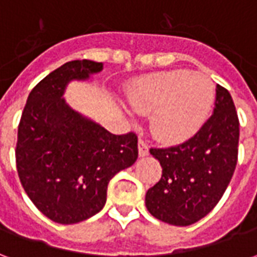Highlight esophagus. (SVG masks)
<instances>
[{
    "label": "esophagus",
    "instance_id": "esophagus-1",
    "mask_svg": "<svg viewBox=\"0 0 257 257\" xmlns=\"http://www.w3.org/2000/svg\"><path fill=\"white\" fill-rule=\"evenodd\" d=\"M149 154V146L146 143L145 139H139V156L140 157H146Z\"/></svg>",
    "mask_w": 257,
    "mask_h": 257
}]
</instances>
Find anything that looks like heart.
I'll return each mask as SVG.
<instances>
[{"label":"heart","mask_w":257,"mask_h":257,"mask_svg":"<svg viewBox=\"0 0 257 257\" xmlns=\"http://www.w3.org/2000/svg\"><path fill=\"white\" fill-rule=\"evenodd\" d=\"M213 85L204 75L173 70L135 84L129 100L140 114H150L151 131L164 142L189 138L202 125L213 103Z\"/></svg>","instance_id":"b5f03b06"}]
</instances>
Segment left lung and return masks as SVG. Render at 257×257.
Instances as JSON below:
<instances>
[{"label": "left lung", "mask_w": 257, "mask_h": 257, "mask_svg": "<svg viewBox=\"0 0 257 257\" xmlns=\"http://www.w3.org/2000/svg\"><path fill=\"white\" fill-rule=\"evenodd\" d=\"M239 119L230 92L216 86L213 114L193 138L167 149L151 147L161 179L146 193V206L158 220L190 226L220 201L238 161Z\"/></svg>", "instance_id": "obj_1"}]
</instances>
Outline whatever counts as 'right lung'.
Listing matches in <instances>:
<instances>
[{"instance_id": "1", "label": "right lung", "mask_w": 257, "mask_h": 257, "mask_svg": "<svg viewBox=\"0 0 257 257\" xmlns=\"http://www.w3.org/2000/svg\"><path fill=\"white\" fill-rule=\"evenodd\" d=\"M103 64L73 60L48 74L27 97L18 126L20 183L40 212L62 224L103 209L107 184L138 160V135H114L81 117L62 97L70 79H85Z\"/></svg>"}]
</instances>
